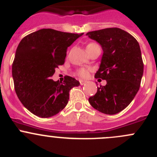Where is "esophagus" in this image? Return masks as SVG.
I'll use <instances>...</instances> for the list:
<instances>
[{
  "label": "esophagus",
  "mask_w": 157,
  "mask_h": 157,
  "mask_svg": "<svg viewBox=\"0 0 157 157\" xmlns=\"http://www.w3.org/2000/svg\"><path fill=\"white\" fill-rule=\"evenodd\" d=\"M86 80H80V85H83L85 84V83H86Z\"/></svg>",
  "instance_id": "1"
}]
</instances>
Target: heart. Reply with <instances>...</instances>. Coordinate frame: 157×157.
<instances>
[{
	"instance_id": "1",
	"label": "heart",
	"mask_w": 157,
	"mask_h": 157,
	"mask_svg": "<svg viewBox=\"0 0 157 157\" xmlns=\"http://www.w3.org/2000/svg\"><path fill=\"white\" fill-rule=\"evenodd\" d=\"M94 45H96V44L93 43V42H92V43H89L88 45H86V48H88V47L94 46ZM88 74H89V71H88V70L84 69V68L80 69V71H79V72H78L79 75H80V77H87Z\"/></svg>"
}]
</instances>
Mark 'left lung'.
Masks as SVG:
<instances>
[{
	"mask_svg": "<svg viewBox=\"0 0 157 157\" xmlns=\"http://www.w3.org/2000/svg\"><path fill=\"white\" fill-rule=\"evenodd\" d=\"M86 35L102 47L103 54L95 77L106 80V85L98 87L89 102L102 113L115 115L131 103L140 88L144 74L140 45L131 34L119 28Z\"/></svg>",
	"mask_w": 157,
	"mask_h": 157,
	"instance_id": "8db88e82",
	"label": "left lung"
}]
</instances>
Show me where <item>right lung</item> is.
Returning a JSON list of instances; mask_svg holds the SVG:
<instances>
[{
	"instance_id": "1",
	"label": "right lung",
	"mask_w": 157,
	"mask_h": 157,
	"mask_svg": "<svg viewBox=\"0 0 157 157\" xmlns=\"http://www.w3.org/2000/svg\"><path fill=\"white\" fill-rule=\"evenodd\" d=\"M83 34L42 29L20 41L12 66L14 87L22 104L36 116L49 118L59 113L68 102L70 90L80 86L69 76L63 83L51 77L64 64L67 48Z\"/></svg>"
}]
</instances>
